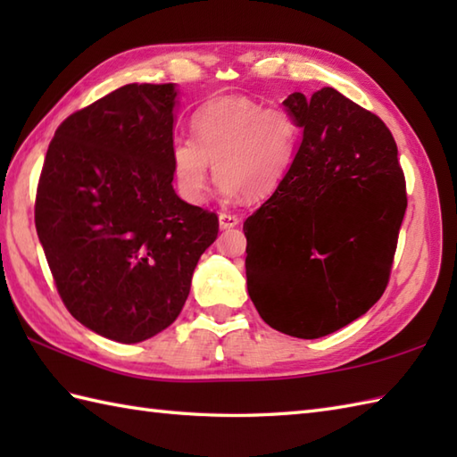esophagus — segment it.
<instances>
[{
	"instance_id": "obj_1",
	"label": "esophagus",
	"mask_w": 457,
	"mask_h": 457,
	"mask_svg": "<svg viewBox=\"0 0 457 457\" xmlns=\"http://www.w3.org/2000/svg\"><path fill=\"white\" fill-rule=\"evenodd\" d=\"M218 220H220V228L221 229H231V228H236L237 223H239V218L236 216V213H228V212H221L220 216H218Z\"/></svg>"
}]
</instances>
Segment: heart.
I'll return each mask as SVG.
<instances>
[{
  "label": "heart",
  "mask_w": 457,
  "mask_h": 457,
  "mask_svg": "<svg viewBox=\"0 0 457 457\" xmlns=\"http://www.w3.org/2000/svg\"><path fill=\"white\" fill-rule=\"evenodd\" d=\"M194 139L170 145V170L182 200L208 196L212 164L221 196L265 198L280 188L296 159L300 128L283 108H263L244 96L212 100L192 115Z\"/></svg>",
  "instance_id": "1"
}]
</instances>
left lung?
<instances>
[{
  "mask_svg": "<svg viewBox=\"0 0 457 457\" xmlns=\"http://www.w3.org/2000/svg\"><path fill=\"white\" fill-rule=\"evenodd\" d=\"M283 105L303 139L285 182L244 223L247 290L270 328L314 339L385 293L404 177L386 125L337 90L295 92Z\"/></svg>",
  "mask_w": 457,
  "mask_h": 457,
  "instance_id": "8db88e82",
  "label": "left lung"
}]
</instances>
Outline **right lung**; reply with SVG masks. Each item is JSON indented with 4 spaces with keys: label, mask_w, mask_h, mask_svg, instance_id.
<instances>
[{
    "label": "right lung",
    "mask_w": 457,
    "mask_h": 457,
    "mask_svg": "<svg viewBox=\"0 0 457 457\" xmlns=\"http://www.w3.org/2000/svg\"><path fill=\"white\" fill-rule=\"evenodd\" d=\"M177 84H128L66 118L37 188V236L82 326L139 344L179 318L218 216L172 188Z\"/></svg>",
    "instance_id": "right-lung-1"
}]
</instances>
